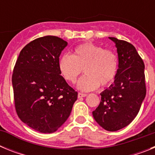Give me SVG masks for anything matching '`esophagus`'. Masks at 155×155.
<instances>
[{
    "label": "esophagus",
    "instance_id": "34e87169",
    "mask_svg": "<svg viewBox=\"0 0 155 155\" xmlns=\"http://www.w3.org/2000/svg\"><path fill=\"white\" fill-rule=\"evenodd\" d=\"M78 98H82V97H85V96H87V94H85V93L79 92V93H78Z\"/></svg>",
    "mask_w": 155,
    "mask_h": 155
}]
</instances>
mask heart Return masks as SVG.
Listing matches in <instances>:
<instances>
[{"label":"heart","mask_w":155,"mask_h":155,"mask_svg":"<svg viewBox=\"0 0 155 155\" xmlns=\"http://www.w3.org/2000/svg\"><path fill=\"white\" fill-rule=\"evenodd\" d=\"M59 69L64 78L71 84L77 81L84 69L86 75L78 86L82 91H93L99 85L107 87L114 81L118 71V57L113 50L84 42L74 48L72 56L64 54L60 58Z\"/></svg>","instance_id":"1"}]
</instances>
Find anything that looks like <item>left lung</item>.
Returning <instances> with one entry per match:
<instances>
[{
  "label": "left lung",
  "instance_id": "8db88e82",
  "mask_svg": "<svg viewBox=\"0 0 155 155\" xmlns=\"http://www.w3.org/2000/svg\"><path fill=\"white\" fill-rule=\"evenodd\" d=\"M116 43L119 57L117 75L92 112L95 121L108 131H116L134 120L146 95L144 64L135 47L124 40L109 37Z\"/></svg>",
  "mask_w": 155,
  "mask_h": 155
}]
</instances>
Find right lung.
<instances>
[{
    "label": "right lung",
    "mask_w": 155,
    "mask_h": 155,
    "mask_svg": "<svg viewBox=\"0 0 155 155\" xmlns=\"http://www.w3.org/2000/svg\"><path fill=\"white\" fill-rule=\"evenodd\" d=\"M68 42L46 35L23 48L12 74L15 106L20 120L36 131L50 134L68 120L78 92L61 75L59 57Z\"/></svg>",
    "instance_id": "add662e5"
}]
</instances>
